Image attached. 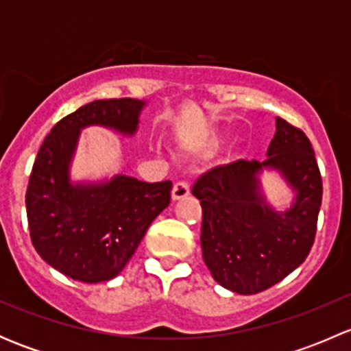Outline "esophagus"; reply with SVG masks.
<instances>
[{
  "instance_id": "esophagus-1",
  "label": "esophagus",
  "mask_w": 351,
  "mask_h": 351,
  "mask_svg": "<svg viewBox=\"0 0 351 351\" xmlns=\"http://www.w3.org/2000/svg\"><path fill=\"white\" fill-rule=\"evenodd\" d=\"M190 195V185L189 182H178L175 183L171 190V198L173 200H182V198Z\"/></svg>"
}]
</instances>
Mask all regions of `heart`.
<instances>
[{"instance_id":"obj_1","label":"heart","mask_w":351,"mask_h":351,"mask_svg":"<svg viewBox=\"0 0 351 351\" xmlns=\"http://www.w3.org/2000/svg\"><path fill=\"white\" fill-rule=\"evenodd\" d=\"M215 144H217V143H215V141H210V143H207V146H208V147H214Z\"/></svg>"}]
</instances>
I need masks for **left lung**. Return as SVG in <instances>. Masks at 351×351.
Returning a JSON list of instances; mask_svg holds the SVG:
<instances>
[{
	"label": "left lung",
	"instance_id": "obj_1",
	"mask_svg": "<svg viewBox=\"0 0 351 351\" xmlns=\"http://www.w3.org/2000/svg\"><path fill=\"white\" fill-rule=\"evenodd\" d=\"M265 161H239L204 173L192 193L202 205V256L224 289L251 295L284 280L307 258L316 236L323 182L306 134L277 117ZM277 171L294 192L277 211L266 202L259 175Z\"/></svg>",
	"mask_w": 351,
	"mask_h": 351
}]
</instances>
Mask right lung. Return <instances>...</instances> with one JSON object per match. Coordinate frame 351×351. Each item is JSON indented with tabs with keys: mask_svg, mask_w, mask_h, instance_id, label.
Returning <instances> with one entry per match:
<instances>
[{
	"mask_svg": "<svg viewBox=\"0 0 351 351\" xmlns=\"http://www.w3.org/2000/svg\"><path fill=\"white\" fill-rule=\"evenodd\" d=\"M144 107L146 101L134 98L83 105L52 127L35 158L25 195L32 244L42 260L74 280L98 284L117 277L169 205L171 182L125 175L71 182L81 129L101 125L134 136Z\"/></svg>",
	"mask_w": 351,
	"mask_h": 351,
	"instance_id": "1",
	"label": "right lung"
}]
</instances>
